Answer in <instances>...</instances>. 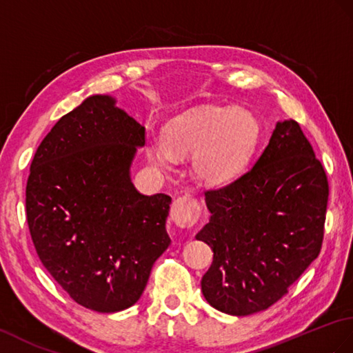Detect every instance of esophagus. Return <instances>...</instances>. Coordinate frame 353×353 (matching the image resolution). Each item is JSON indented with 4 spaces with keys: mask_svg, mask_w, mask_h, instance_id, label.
I'll list each match as a JSON object with an SVG mask.
<instances>
[{
    "mask_svg": "<svg viewBox=\"0 0 353 353\" xmlns=\"http://www.w3.org/2000/svg\"><path fill=\"white\" fill-rule=\"evenodd\" d=\"M201 215L200 204L190 195L179 196L171 208V219L180 228H190L199 223Z\"/></svg>",
    "mask_w": 353,
    "mask_h": 353,
    "instance_id": "34e87169",
    "label": "esophagus"
}]
</instances>
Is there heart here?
I'll return each mask as SVG.
<instances>
[{
    "label": "heart",
    "instance_id": "1",
    "mask_svg": "<svg viewBox=\"0 0 353 353\" xmlns=\"http://www.w3.org/2000/svg\"><path fill=\"white\" fill-rule=\"evenodd\" d=\"M260 137L261 125L251 111L203 105L168 120L162 138H147L145 154L153 165L170 170L177 157L192 153L194 176L203 183L218 186L243 173Z\"/></svg>",
    "mask_w": 353,
    "mask_h": 353
}]
</instances>
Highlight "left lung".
<instances>
[{
    "label": "left lung",
    "instance_id": "1",
    "mask_svg": "<svg viewBox=\"0 0 353 353\" xmlns=\"http://www.w3.org/2000/svg\"><path fill=\"white\" fill-rule=\"evenodd\" d=\"M327 179L298 121H276L263 153L234 182L206 191L214 251L201 280L209 304L250 316L281 299L322 248Z\"/></svg>",
    "mask_w": 353,
    "mask_h": 353
}]
</instances>
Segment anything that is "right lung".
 Returning <instances> with one entry per match:
<instances>
[{
	"label": "right lung",
	"mask_w": 353,
	"mask_h": 353,
	"mask_svg": "<svg viewBox=\"0 0 353 353\" xmlns=\"http://www.w3.org/2000/svg\"><path fill=\"white\" fill-rule=\"evenodd\" d=\"M145 128L94 94L51 129L31 162L27 221L37 256L54 280L99 313L132 307L154 261L171 243V196L144 195L130 179Z\"/></svg>",
	"instance_id": "obj_1"
}]
</instances>
